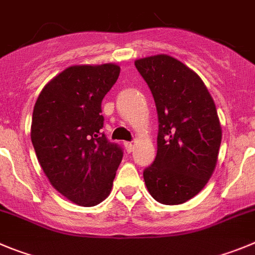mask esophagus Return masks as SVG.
<instances>
[{"label":"esophagus","instance_id":"1","mask_svg":"<svg viewBox=\"0 0 255 255\" xmlns=\"http://www.w3.org/2000/svg\"><path fill=\"white\" fill-rule=\"evenodd\" d=\"M124 145H125V149H126V151H128V153H131L132 149H134V144L129 143V141H126Z\"/></svg>","mask_w":255,"mask_h":255}]
</instances>
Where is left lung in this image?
I'll return each instance as SVG.
<instances>
[{"label":"left lung","mask_w":255,"mask_h":255,"mask_svg":"<svg viewBox=\"0 0 255 255\" xmlns=\"http://www.w3.org/2000/svg\"><path fill=\"white\" fill-rule=\"evenodd\" d=\"M155 102L158 150L144 169L149 193L160 204L179 205L200 192L212 176L221 144L216 106L202 79L165 54L135 60Z\"/></svg>","instance_id":"obj_1"}]
</instances>
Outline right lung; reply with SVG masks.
Wrapping results in <instances>:
<instances>
[{"label": "right lung", "instance_id": "add662e5", "mask_svg": "<svg viewBox=\"0 0 255 255\" xmlns=\"http://www.w3.org/2000/svg\"><path fill=\"white\" fill-rule=\"evenodd\" d=\"M120 67L73 65L51 79L34 106L31 141L51 186L81 206L110 195L123 149L102 132L101 104Z\"/></svg>", "mask_w": 255, "mask_h": 255}]
</instances>
